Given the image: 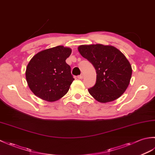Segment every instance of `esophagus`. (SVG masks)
<instances>
[{
  "mask_svg": "<svg viewBox=\"0 0 155 155\" xmlns=\"http://www.w3.org/2000/svg\"><path fill=\"white\" fill-rule=\"evenodd\" d=\"M78 78H79V79H83V74H81L80 75H78Z\"/></svg>",
  "mask_w": 155,
  "mask_h": 155,
  "instance_id": "1",
  "label": "esophagus"
}]
</instances>
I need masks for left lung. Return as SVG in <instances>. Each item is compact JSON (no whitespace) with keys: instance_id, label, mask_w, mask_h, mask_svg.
Listing matches in <instances>:
<instances>
[{"instance_id":"1","label":"left lung","mask_w":155,"mask_h":155,"mask_svg":"<svg viewBox=\"0 0 155 155\" xmlns=\"http://www.w3.org/2000/svg\"><path fill=\"white\" fill-rule=\"evenodd\" d=\"M78 50L96 70V83L88 90L91 96L103 103L119 98L126 91L132 76V67L126 57L110 45H81Z\"/></svg>"}]
</instances>
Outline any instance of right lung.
Returning a JSON list of instances; mask_svg holds the SVG:
<instances>
[{"label":"right lung","mask_w":155,"mask_h":155,"mask_svg":"<svg viewBox=\"0 0 155 155\" xmlns=\"http://www.w3.org/2000/svg\"><path fill=\"white\" fill-rule=\"evenodd\" d=\"M72 50L63 46L46 49L31 58L26 69L29 88L41 99L54 102L67 93L74 79L67 59Z\"/></svg>","instance_id":"1"}]
</instances>
